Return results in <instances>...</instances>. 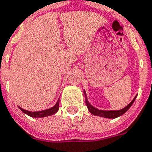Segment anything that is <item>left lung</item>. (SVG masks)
Masks as SVG:
<instances>
[{"label":"left lung","instance_id":"8db88e82","mask_svg":"<svg viewBox=\"0 0 152 152\" xmlns=\"http://www.w3.org/2000/svg\"><path fill=\"white\" fill-rule=\"evenodd\" d=\"M84 93H85V103H86V106H87L88 110H89V112L91 113V114H93V115H96V116H102V117H104V118H110V119H114L116 118V117H118V116H121L124 113L127 111V110L130 109V107L132 106V104L134 103V102L135 99H136V96L134 97V99L132 100V102L129 104L128 106H126V107L122 109V110H116V111H105V110H98L96 108L93 107V106H91V104L88 102L87 99V96H86V93H85V91H84Z\"/></svg>","mask_w":152,"mask_h":152}]
</instances>
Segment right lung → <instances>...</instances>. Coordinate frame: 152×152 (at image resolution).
Returning <instances> with one entry per match:
<instances>
[{
    "instance_id": "right-lung-1",
    "label": "right lung",
    "mask_w": 152,
    "mask_h": 152,
    "mask_svg": "<svg viewBox=\"0 0 152 152\" xmlns=\"http://www.w3.org/2000/svg\"><path fill=\"white\" fill-rule=\"evenodd\" d=\"M59 102H60V99H58V101L56 102V103L55 104V106H53V107L50 108L48 110L38 111V112H30V111H28V110H23V109L21 107H19V109L22 110L24 113L27 114L28 116H32V117H36V118H39V117H45V116H51V115L56 113L58 111Z\"/></svg>"
}]
</instances>
